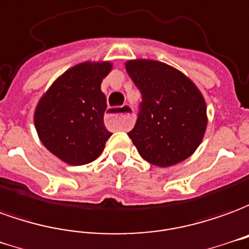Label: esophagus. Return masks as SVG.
Listing matches in <instances>:
<instances>
[{"mask_svg":"<svg viewBox=\"0 0 249 249\" xmlns=\"http://www.w3.org/2000/svg\"><path fill=\"white\" fill-rule=\"evenodd\" d=\"M107 123L118 130H128L133 126L134 115L131 106H122L121 111H111L107 114Z\"/></svg>","mask_w":249,"mask_h":249,"instance_id":"34e87169","label":"esophagus"}]
</instances>
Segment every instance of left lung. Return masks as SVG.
I'll list each match as a JSON object with an SVG mask.
<instances>
[{"label": "left lung", "mask_w": 249, "mask_h": 249, "mask_svg": "<svg viewBox=\"0 0 249 249\" xmlns=\"http://www.w3.org/2000/svg\"><path fill=\"white\" fill-rule=\"evenodd\" d=\"M126 71L142 93L138 121L128 133L141 157L160 167L189 158L208 124L200 89L182 72L157 60H128Z\"/></svg>", "instance_id": "8db88e82"}]
</instances>
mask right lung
I'll use <instances>...</instances> for the list:
<instances>
[{
  "instance_id": "1",
  "label": "right lung",
  "mask_w": 249,
  "mask_h": 249,
  "mask_svg": "<svg viewBox=\"0 0 249 249\" xmlns=\"http://www.w3.org/2000/svg\"><path fill=\"white\" fill-rule=\"evenodd\" d=\"M112 70L110 61H84L59 76L38 100L35 127L41 143L68 165L95 161L111 133L103 116L107 108L102 82Z\"/></svg>"
}]
</instances>
